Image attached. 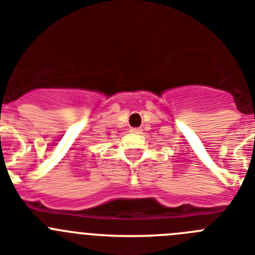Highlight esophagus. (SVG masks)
Segmentation results:
<instances>
[{"mask_svg": "<svg viewBox=\"0 0 255 255\" xmlns=\"http://www.w3.org/2000/svg\"><path fill=\"white\" fill-rule=\"evenodd\" d=\"M130 132H134V134H140L141 128H131V129H130Z\"/></svg>", "mask_w": 255, "mask_h": 255, "instance_id": "obj_1", "label": "esophagus"}]
</instances>
